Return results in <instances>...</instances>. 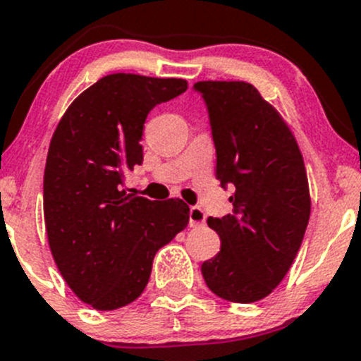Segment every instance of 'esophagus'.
I'll list each match as a JSON object with an SVG mask.
<instances>
[{
    "mask_svg": "<svg viewBox=\"0 0 361 361\" xmlns=\"http://www.w3.org/2000/svg\"><path fill=\"white\" fill-rule=\"evenodd\" d=\"M207 215L205 212L200 207H191L189 208V224L191 228H200V226H205Z\"/></svg>",
    "mask_w": 361,
    "mask_h": 361,
    "instance_id": "34e87169",
    "label": "esophagus"
}]
</instances>
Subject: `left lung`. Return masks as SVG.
Here are the masks:
<instances>
[{"label":"left lung","mask_w":361,"mask_h":361,"mask_svg":"<svg viewBox=\"0 0 361 361\" xmlns=\"http://www.w3.org/2000/svg\"><path fill=\"white\" fill-rule=\"evenodd\" d=\"M205 99L222 188L233 214L208 217L221 252L202 264L207 287L231 302H255L280 285L299 252L311 214L306 166L293 133L245 81H198Z\"/></svg>","instance_id":"obj_1"}]
</instances>
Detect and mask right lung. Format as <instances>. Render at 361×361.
I'll use <instances>...</instances> for the list:
<instances>
[{
  "mask_svg": "<svg viewBox=\"0 0 361 361\" xmlns=\"http://www.w3.org/2000/svg\"><path fill=\"white\" fill-rule=\"evenodd\" d=\"M185 90L180 78L107 74L55 128L43 179L48 245L71 290L94 310L133 302L156 252L188 226L182 200L151 202L123 189L125 172L142 163L149 111Z\"/></svg>",
  "mask_w": 361,
  "mask_h": 361,
  "instance_id": "1",
  "label": "right lung"
}]
</instances>
